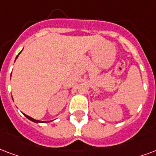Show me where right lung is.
<instances>
[{"mask_svg":"<svg viewBox=\"0 0 156 156\" xmlns=\"http://www.w3.org/2000/svg\"><path fill=\"white\" fill-rule=\"evenodd\" d=\"M20 55V54H19ZM17 58H18V55H17L16 56V59ZM24 115H25V116H26V117H27V118H28L29 120H30V121H32V122H36V123H39V122H42V121H38V120H35V119H34V118H32V117H30V116H27V115H25V114H24Z\"/></svg>","mask_w":156,"mask_h":156,"instance_id":"1","label":"right lung"}]
</instances>
